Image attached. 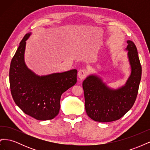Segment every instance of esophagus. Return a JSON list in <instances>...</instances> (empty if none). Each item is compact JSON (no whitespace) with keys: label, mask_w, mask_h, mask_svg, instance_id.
<instances>
[{"label":"esophagus","mask_w":150,"mask_h":150,"mask_svg":"<svg viewBox=\"0 0 150 150\" xmlns=\"http://www.w3.org/2000/svg\"><path fill=\"white\" fill-rule=\"evenodd\" d=\"M88 71L86 70V69H81V70H80L79 72H78V77H79V78L81 79V80H82V79H84L86 76H88Z\"/></svg>","instance_id":"esophagus-1"}]
</instances>
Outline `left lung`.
<instances>
[{
    "label": "left lung",
    "mask_w": 150,
    "mask_h": 150,
    "mask_svg": "<svg viewBox=\"0 0 150 150\" xmlns=\"http://www.w3.org/2000/svg\"><path fill=\"white\" fill-rule=\"evenodd\" d=\"M131 74L124 86L117 89L108 87L98 75L88 76L83 83L85 109L88 116L95 121L111 122L120 119L132 108L138 94L142 78V66L137 48L127 40Z\"/></svg>",
    "instance_id": "left-lung-1"
}]
</instances>
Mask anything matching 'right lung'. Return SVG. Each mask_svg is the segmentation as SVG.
<instances>
[{
  "mask_svg": "<svg viewBox=\"0 0 150 150\" xmlns=\"http://www.w3.org/2000/svg\"><path fill=\"white\" fill-rule=\"evenodd\" d=\"M25 35L11 61L9 81L13 101L21 110L34 118L45 121L54 118L59 112L61 95L77 82L76 69L39 76L27 66L24 61Z\"/></svg>",
  "mask_w": 150,
  "mask_h": 150,
  "instance_id": "1",
  "label": "right lung"
}]
</instances>
